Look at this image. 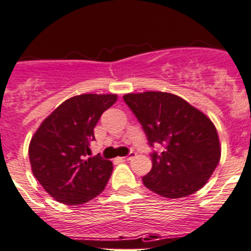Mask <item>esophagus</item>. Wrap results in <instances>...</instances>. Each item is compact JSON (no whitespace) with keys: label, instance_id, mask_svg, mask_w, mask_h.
<instances>
[{"label":"esophagus","instance_id":"34e87169","mask_svg":"<svg viewBox=\"0 0 251 251\" xmlns=\"http://www.w3.org/2000/svg\"><path fill=\"white\" fill-rule=\"evenodd\" d=\"M134 155H135L134 151H130V153L128 154L127 157H123V158H122V159H123V160H130V159H132L133 157H134Z\"/></svg>","mask_w":251,"mask_h":251}]
</instances>
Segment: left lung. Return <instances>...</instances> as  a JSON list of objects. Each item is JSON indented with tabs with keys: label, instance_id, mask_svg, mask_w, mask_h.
<instances>
[{
	"label": "left lung",
	"instance_id": "8db88e82",
	"mask_svg": "<svg viewBox=\"0 0 251 251\" xmlns=\"http://www.w3.org/2000/svg\"><path fill=\"white\" fill-rule=\"evenodd\" d=\"M142 124L153 151L151 171L143 183L164 198H183L198 192L208 181L220 160V143L214 124L203 112L176 94L143 92L123 96Z\"/></svg>",
	"mask_w": 251,
	"mask_h": 251
}]
</instances>
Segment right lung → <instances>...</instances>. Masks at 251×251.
I'll return each mask as SVG.
<instances>
[{"mask_svg": "<svg viewBox=\"0 0 251 251\" xmlns=\"http://www.w3.org/2000/svg\"><path fill=\"white\" fill-rule=\"evenodd\" d=\"M116 94H80L64 100L42 122L28 148L32 172L57 201L80 205L104 190L113 164L91 155L94 127Z\"/></svg>", "mask_w": 251, "mask_h": 251, "instance_id": "add662e5", "label": "right lung"}]
</instances>
